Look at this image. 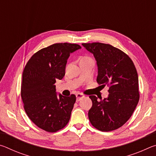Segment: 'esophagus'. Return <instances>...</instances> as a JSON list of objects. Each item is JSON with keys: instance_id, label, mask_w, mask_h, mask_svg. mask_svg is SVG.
I'll use <instances>...</instances> for the list:
<instances>
[{"instance_id": "1", "label": "esophagus", "mask_w": 156, "mask_h": 156, "mask_svg": "<svg viewBox=\"0 0 156 156\" xmlns=\"http://www.w3.org/2000/svg\"><path fill=\"white\" fill-rule=\"evenodd\" d=\"M84 97V96L83 94H78L77 95H76V101H77V102L80 101V100L82 98H83Z\"/></svg>"}]
</instances>
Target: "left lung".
Here are the masks:
<instances>
[{
  "label": "left lung",
  "mask_w": 156,
  "mask_h": 156,
  "mask_svg": "<svg viewBox=\"0 0 156 156\" xmlns=\"http://www.w3.org/2000/svg\"><path fill=\"white\" fill-rule=\"evenodd\" d=\"M94 55L98 67L97 83L109 87L103 100L90 96L92 107L89 111L90 122L102 131L122 126L135 110L139 101L138 76L133 61L119 49L101 43H83Z\"/></svg>",
  "instance_id": "obj_1"
}]
</instances>
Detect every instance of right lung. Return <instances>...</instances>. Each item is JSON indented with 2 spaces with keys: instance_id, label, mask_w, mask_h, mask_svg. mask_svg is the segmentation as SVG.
<instances>
[{
  "instance_id": "1",
  "label": "right lung",
  "mask_w": 156,
  "mask_h": 156,
  "mask_svg": "<svg viewBox=\"0 0 156 156\" xmlns=\"http://www.w3.org/2000/svg\"><path fill=\"white\" fill-rule=\"evenodd\" d=\"M80 49L77 44H51L34 54L25 65L21 83L24 109L30 119L44 131H58L70 119L76 96L58 94L55 83L64 77L70 54Z\"/></svg>"
}]
</instances>
